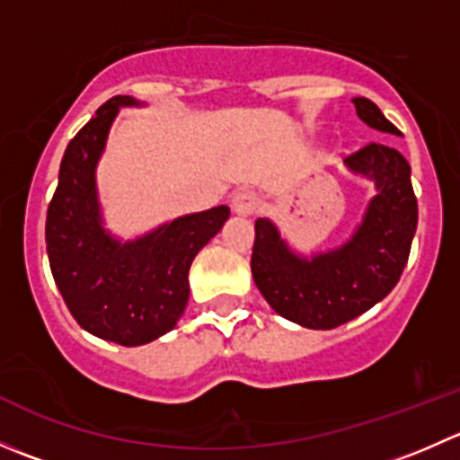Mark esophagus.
<instances>
[{"label": "esophagus", "mask_w": 460, "mask_h": 460, "mask_svg": "<svg viewBox=\"0 0 460 460\" xmlns=\"http://www.w3.org/2000/svg\"><path fill=\"white\" fill-rule=\"evenodd\" d=\"M258 207H260V198L252 191H240L231 198V208H234L235 216L240 217L253 216V213L258 211Z\"/></svg>", "instance_id": "obj_1"}]
</instances>
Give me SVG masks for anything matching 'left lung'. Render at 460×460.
<instances>
[{
	"label": "left lung",
	"mask_w": 460,
	"mask_h": 460,
	"mask_svg": "<svg viewBox=\"0 0 460 460\" xmlns=\"http://www.w3.org/2000/svg\"><path fill=\"white\" fill-rule=\"evenodd\" d=\"M356 113L374 131L401 136L367 97H354ZM345 166L374 182L363 220L349 240L327 252H294L269 217L256 220L252 273L260 294L282 318L307 329H333L385 298L401 280L419 225L411 169L396 148L372 142Z\"/></svg>",
	"instance_id": "obj_1"
}]
</instances>
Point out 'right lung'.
<instances>
[{
  "label": "right lung",
  "instance_id": "1",
  "mask_svg": "<svg viewBox=\"0 0 460 460\" xmlns=\"http://www.w3.org/2000/svg\"><path fill=\"white\" fill-rule=\"evenodd\" d=\"M122 106L111 97L68 142L46 213V252L55 285L82 329L124 347L146 345L178 324L189 300V269L229 220V207L189 213L133 240L104 226L97 162Z\"/></svg>",
  "mask_w": 460,
  "mask_h": 460
}]
</instances>
